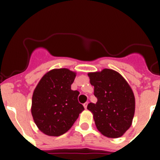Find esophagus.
<instances>
[{
	"instance_id": "1",
	"label": "esophagus",
	"mask_w": 160,
	"mask_h": 160,
	"mask_svg": "<svg viewBox=\"0 0 160 160\" xmlns=\"http://www.w3.org/2000/svg\"><path fill=\"white\" fill-rule=\"evenodd\" d=\"M88 102H86L83 104V107H84L85 109H87V108H88Z\"/></svg>"
}]
</instances>
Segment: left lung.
<instances>
[{"label":"left lung","mask_w":160,"mask_h":160,"mask_svg":"<svg viewBox=\"0 0 160 160\" xmlns=\"http://www.w3.org/2000/svg\"><path fill=\"white\" fill-rule=\"evenodd\" d=\"M88 75L98 98L96 104L88 105L97 128L108 138L122 136L132 125L135 114V100L130 85L119 72L111 69Z\"/></svg>","instance_id":"left-lung-1"}]
</instances>
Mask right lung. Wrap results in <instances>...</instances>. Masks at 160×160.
Returning a JSON list of instances; mask_svg holds the SVG:
<instances>
[{"instance_id": "add662e5", "label": "right lung", "mask_w": 160, "mask_h": 160, "mask_svg": "<svg viewBox=\"0 0 160 160\" xmlns=\"http://www.w3.org/2000/svg\"><path fill=\"white\" fill-rule=\"evenodd\" d=\"M77 72L67 68L46 72L35 88L32 100V115L42 133L59 136L70 130L84 110L78 102L79 92L71 90Z\"/></svg>"}]
</instances>
